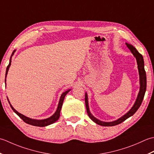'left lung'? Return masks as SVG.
I'll return each mask as SVG.
<instances>
[{
  "label": "left lung",
  "mask_w": 154,
  "mask_h": 154,
  "mask_svg": "<svg viewBox=\"0 0 154 154\" xmlns=\"http://www.w3.org/2000/svg\"><path fill=\"white\" fill-rule=\"evenodd\" d=\"M125 45H127L128 48L130 50V51L132 53L134 57H136L137 64V68H138V72H139V75H140V92L138 93V95H137V99L135 102L133 107L130 109V110L128 112L127 114H125L123 116L119 118L118 120L114 121V122H102L100 121L98 119H96L94 116L92 115L90 109H89V106H88V95L87 94H85V103H86V111L88 113V115L90 117V118L96 123L97 124L102 125V126H114V125L120 124L122 122L125 121L126 119L130 118L131 116H133L136 112L140 106L142 104V102L143 101L144 95H145L146 91V74L145 69H144V61L142 55L140 54L138 51H137L136 48L134 47L132 45H130V44L125 43Z\"/></svg>",
  "instance_id": "1"
}]
</instances>
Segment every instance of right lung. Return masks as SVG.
Listing matches in <instances>:
<instances>
[{"mask_svg":"<svg viewBox=\"0 0 154 154\" xmlns=\"http://www.w3.org/2000/svg\"><path fill=\"white\" fill-rule=\"evenodd\" d=\"M15 51H16V50H14V51L12 52V53L11 58H10V62H9V64L8 65V66L7 68V70H6L5 82H6V78H7V73H8V69H9V68H10L11 64L12 56V55L14 54V53L15 52ZM70 90H68L66 91V92H64V93L62 94V95L60 96V101H59V103H58V108H57V109H56V112L52 116H51L48 118L45 119V120H34V119H31L30 118H28L26 116H25L21 114L20 113L18 112L13 107H12V105L11 104L10 102L8 101V102H9V103H10V106H11V108L12 109V110H13L16 113V114H17L18 116H19L22 119V120H23L25 122V123H26L28 124H30V125H34V126L45 127V126H46V125H51L53 123H54L55 122H56L58 120V118L60 117V110H61V108H62V103H63L64 100V97L69 92H70Z\"/></svg>","mask_w":154,"mask_h":154,"instance_id":"1","label":"right lung"}]
</instances>
